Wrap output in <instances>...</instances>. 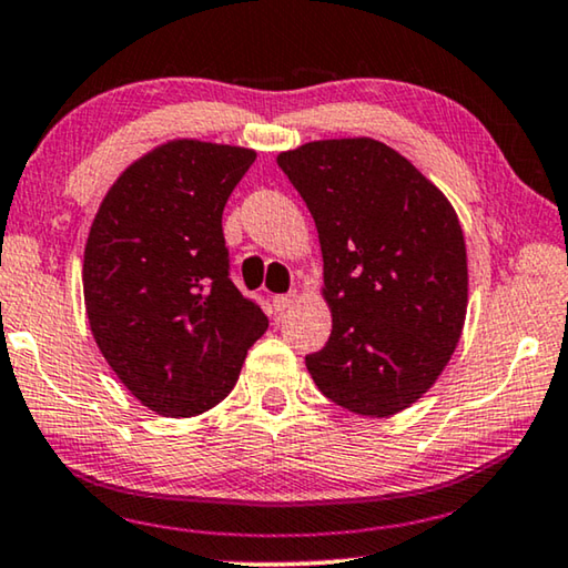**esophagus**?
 Segmentation results:
<instances>
[{"instance_id": "esophagus-1", "label": "esophagus", "mask_w": 568, "mask_h": 568, "mask_svg": "<svg viewBox=\"0 0 568 568\" xmlns=\"http://www.w3.org/2000/svg\"><path fill=\"white\" fill-rule=\"evenodd\" d=\"M294 302H296V292H290V294H276L274 300H272V304H274V310H276V312L290 310Z\"/></svg>"}]
</instances>
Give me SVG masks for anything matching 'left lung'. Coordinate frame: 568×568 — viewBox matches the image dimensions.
<instances>
[{"label":"left lung","mask_w":568,"mask_h":568,"mask_svg":"<svg viewBox=\"0 0 568 568\" xmlns=\"http://www.w3.org/2000/svg\"><path fill=\"white\" fill-rule=\"evenodd\" d=\"M320 233L333 333L307 355L317 388L386 418L416 404L459 343L467 248L455 207L404 154L371 136L276 156Z\"/></svg>","instance_id":"1"}]
</instances>
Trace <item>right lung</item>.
<instances>
[{
  "label": "right lung",
  "mask_w": 568,
  "mask_h": 568,
  "mask_svg": "<svg viewBox=\"0 0 568 568\" xmlns=\"http://www.w3.org/2000/svg\"><path fill=\"white\" fill-rule=\"evenodd\" d=\"M254 150L172 139L119 174L83 254L95 345L150 412L190 418L231 394L268 320L229 278L223 207Z\"/></svg>",
  "instance_id": "right-lung-1"
}]
</instances>
